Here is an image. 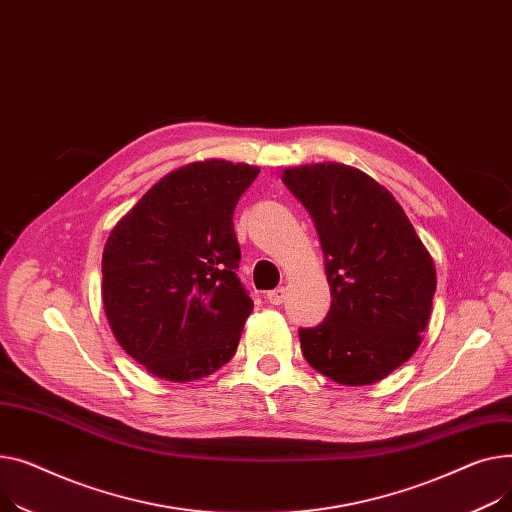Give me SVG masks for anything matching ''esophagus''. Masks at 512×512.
<instances>
[{
    "label": "esophagus",
    "mask_w": 512,
    "mask_h": 512,
    "mask_svg": "<svg viewBox=\"0 0 512 512\" xmlns=\"http://www.w3.org/2000/svg\"><path fill=\"white\" fill-rule=\"evenodd\" d=\"M285 295H287L285 287H277L275 291H268V293H266V302H268L270 306H281Z\"/></svg>",
    "instance_id": "esophagus-1"
}]
</instances>
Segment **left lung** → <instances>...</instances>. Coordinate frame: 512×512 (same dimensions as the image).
<instances>
[{
  "instance_id": "left-lung-1",
  "label": "left lung",
  "mask_w": 512,
  "mask_h": 512,
  "mask_svg": "<svg viewBox=\"0 0 512 512\" xmlns=\"http://www.w3.org/2000/svg\"><path fill=\"white\" fill-rule=\"evenodd\" d=\"M285 186L314 219L333 304L299 328L306 362L343 386H366L422 345L436 266L405 210L374 177L343 163L283 169Z\"/></svg>"
}]
</instances>
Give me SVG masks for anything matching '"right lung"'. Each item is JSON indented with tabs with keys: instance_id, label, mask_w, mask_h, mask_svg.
Returning a JSON list of instances; mask_svg holds the SVG:
<instances>
[{
	"instance_id": "add662e5",
	"label": "right lung",
	"mask_w": 512,
	"mask_h": 512,
	"mask_svg": "<svg viewBox=\"0 0 512 512\" xmlns=\"http://www.w3.org/2000/svg\"><path fill=\"white\" fill-rule=\"evenodd\" d=\"M260 173L204 159L173 169L111 229L101 299L122 349L157 378L192 382L233 357L254 302L235 268V204Z\"/></svg>"
}]
</instances>
